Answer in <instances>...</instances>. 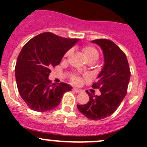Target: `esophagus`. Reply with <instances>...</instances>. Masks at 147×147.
I'll list each match as a JSON object with an SVG mask.
<instances>
[{"label": "esophagus", "instance_id": "1", "mask_svg": "<svg viewBox=\"0 0 147 147\" xmlns=\"http://www.w3.org/2000/svg\"><path fill=\"white\" fill-rule=\"evenodd\" d=\"M72 90H73V91H75V92H78V93L81 92H82V90H80V89H78V88H75V87H74V88L72 89Z\"/></svg>", "mask_w": 147, "mask_h": 147}]
</instances>
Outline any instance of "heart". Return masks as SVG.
I'll return each instance as SVG.
<instances>
[{
  "label": "heart",
  "mask_w": 147,
  "mask_h": 147,
  "mask_svg": "<svg viewBox=\"0 0 147 147\" xmlns=\"http://www.w3.org/2000/svg\"><path fill=\"white\" fill-rule=\"evenodd\" d=\"M83 55L84 56L86 59H87L88 61L90 60H97L99 57V52L95 47H92V46L90 45H86L84 47H82V49ZM71 51L70 50H68L67 52H66V53L65 54L64 57H67L70 55ZM72 82L75 83V84H79L81 82V78L80 77L73 76L72 78Z\"/></svg>",
  "instance_id": "obj_1"
}]
</instances>
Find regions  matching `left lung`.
<instances>
[{
    "label": "left lung",
    "instance_id": "8db88e82",
    "mask_svg": "<svg viewBox=\"0 0 147 147\" xmlns=\"http://www.w3.org/2000/svg\"><path fill=\"white\" fill-rule=\"evenodd\" d=\"M93 43L100 45L104 54L103 68L98 80L92 84L99 88V96L86 91L90 100L85 105H78V109L84 116L92 120H100L114 113L127 92L130 80V69L126 55L112 40L97 39Z\"/></svg>",
    "mask_w": 147,
    "mask_h": 147
}]
</instances>
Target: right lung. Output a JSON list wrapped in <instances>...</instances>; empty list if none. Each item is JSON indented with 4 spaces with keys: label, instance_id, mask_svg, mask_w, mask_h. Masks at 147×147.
I'll use <instances>...</instances> for the list:
<instances>
[{
    "label": "right lung",
    "instance_id": "add662e5",
    "mask_svg": "<svg viewBox=\"0 0 147 147\" xmlns=\"http://www.w3.org/2000/svg\"><path fill=\"white\" fill-rule=\"evenodd\" d=\"M78 41L47 32L34 37L23 46L15 74L20 97L31 109L52 110L60 105L63 94L72 90L66 83H52L48 77L52 68L60 64L66 52Z\"/></svg>",
    "mask_w": 147,
    "mask_h": 147
}]
</instances>
